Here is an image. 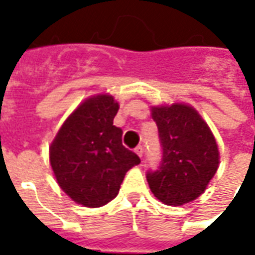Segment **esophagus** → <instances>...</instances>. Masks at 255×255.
I'll return each instance as SVG.
<instances>
[{
  "label": "esophagus",
  "mask_w": 255,
  "mask_h": 255,
  "mask_svg": "<svg viewBox=\"0 0 255 255\" xmlns=\"http://www.w3.org/2000/svg\"><path fill=\"white\" fill-rule=\"evenodd\" d=\"M135 153H136V154H138L139 157L142 158V155H143V146H140V144H139V146H136V149H135Z\"/></svg>",
  "instance_id": "34e87169"
}]
</instances>
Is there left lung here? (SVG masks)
Segmentation results:
<instances>
[{"mask_svg":"<svg viewBox=\"0 0 255 255\" xmlns=\"http://www.w3.org/2000/svg\"><path fill=\"white\" fill-rule=\"evenodd\" d=\"M151 117L160 133L162 160L147 172L154 197L165 205L180 206L202 194L220 162L219 147L210 128L192 106H153Z\"/></svg>","mask_w":255,"mask_h":255,"instance_id":"left-lung-1","label":"left lung"}]
</instances>
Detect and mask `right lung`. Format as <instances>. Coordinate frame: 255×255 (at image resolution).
Here are the masks:
<instances>
[{
  "instance_id": "obj_1",
  "label": "right lung",
  "mask_w": 255,
  "mask_h": 255,
  "mask_svg": "<svg viewBox=\"0 0 255 255\" xmlns=\"http://www.w3.org/2000/svg\"><path fill=\"white\" fill-rule=\"evenodd\" d=\"M117 111L112 95L90 97L64 122L49 149L58 186L86 208L111 202L126 173L140 162L123 146L122 128L113 126Z\"/></svg>"
}]
</instances>
